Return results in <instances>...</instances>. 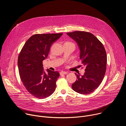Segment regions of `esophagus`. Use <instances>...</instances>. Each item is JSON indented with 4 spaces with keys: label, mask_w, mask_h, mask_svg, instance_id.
I'll use <instances>...</instances> for the list:
<instances>
[{
    "label": "esophagus",
    "mask_w": 126,
    "mask_h": 126,
    "mask_svg": "<svg viewBox=\"0 0 126 126\" xmlns=\"http://www.w3.org/2000/svg\"><path fill=\"white\" fill-rule=\"evenodd\" d=\"M67 74H68V72H65V71H61L60 73V75H65Z\"/></svg>",
    "instance_id": "esophagus-1"
}]
</instances>
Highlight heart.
<instances>
[{
	"label": "heart",
	"mask_w": 126,
	"mask_h": 126,
	"mask_svg": "<svg viewBox=\"0 0 126 126\" xmlns=\"http://www.w3.org/2000/svg\"><path fill=\"white\" fill-rule=\"evenodd\" d=\"M69 43H71V42H69Z\"/></svg>",
	"instance_id": "obj_1"
}]
</instances>
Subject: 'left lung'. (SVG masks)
Segmentation results:
<instances>
[{"mask_svg":"<svg viewBox=\"0 0 126 126\" xmlns=\"http://www.w3.org/2000/svg\"><path fill=\"white\" fill-rule=\"evenodd\" d=\"M67 34L78 45L80 59L86 67L83 75L75 73L77 80L72 84V88L81 94H90L99 86L105 76L107 59L106 50L103 44L91 33L76 31Z\"/></svg>","mask_w":126,"mask_h":126,"instance_id":"obj_1","label":"left lung"}]
</instances>
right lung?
I'll use <instances>...</instances> for the list:
<instances>
[{
	"label": "right lung",
	"instance_id": "right-lung-1",
	"mask_svg": "<svg viewBox=\"0 0 126 126\" xmlns=\"http://www.w3.org/2000/svg\"><path fill=\"white\" fill-rule=\"evenodd\" d=\"M62 34H34L27 40L19 53L18 66L20 79L27 91L36 98H46L55 90L60 74L49 69L45 72L42 63L47 58L51 45Z\"/></svg>",
	"mask_w": 126,
	"mask_h": 126
}]
</instances>
